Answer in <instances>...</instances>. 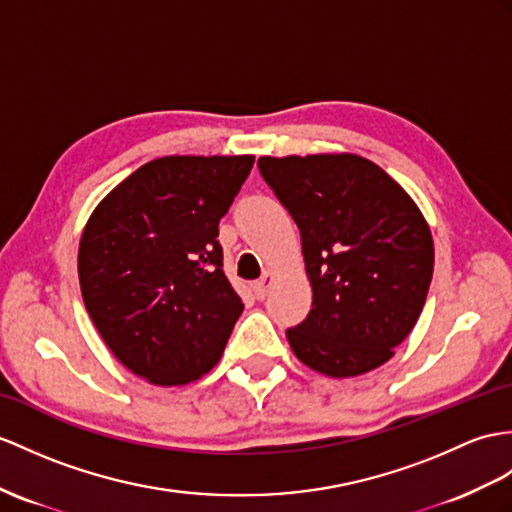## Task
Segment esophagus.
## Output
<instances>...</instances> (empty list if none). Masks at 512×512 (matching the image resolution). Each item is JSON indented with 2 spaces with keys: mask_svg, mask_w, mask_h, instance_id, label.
I'll return each instance as SVG.
<instances>
[{
  "mask_svg": "<svg viewBox=\"0 0 512 512\" xmlns=\"http://www.w3.org/2000/svg\"><path fill=\"white\" fill-rule=\"evenodd\" d=\"M271 282H273V273H271V271H265L263 276H260V278H258V280L252 284L254 295H256L258 299H265V295H267V291H269Z\"/></svg>",
  "mask_w": 512,
  "mask_h": 512,
  "instance_id": "obj_1",
  "label": "esophagus"
}]
</instances>
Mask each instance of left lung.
I'll use <instances>...</instances> for the list:
<instances>
[{
  "instance_id": "obj_1",
  "label": "left lung",
  "mask_w": 512,
  "mask_h": 512,
  "mask_svg": "<svg viewBox=\"0 0 512 512\" xmlns=\"http://www.w3.org/2000/svg\"><path fill=\"white\" fill-rule=\"evenodd\" d=\"M302 234L308 317L286 330L304 365L360 376L393 356L421 315L434 269L426 219L389 173L354 154L258 158Z\"/></svg>"
}]
</instances>
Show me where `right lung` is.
<instances>
[{"mask_svg":"<svg viewBox=\"0 0 512 512\" xmlns=\"http://www.w3.org/2000/svg\"><path fill=\"white\" fill-rule=\"evenodd\" d=\"M254 156H165L123 180L86 223L84 306L123 365L154 384L197 380L223 354L243 302L223 273L219 221Z\"/></svg>","mask_w":512,"mask_h":512,"instance_id":"right-lung-1","label":"right lung"}]
</instances>
